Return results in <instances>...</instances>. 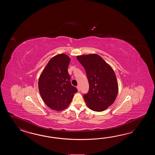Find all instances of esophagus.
<instances>
[{
	"mask_svg": "<svg viewBox=\"0 0 155 155\" xmlns=\"http://www.w3.org/2000/svg\"><path fill=\"white\" fill-rule=\"evenodd\" d=\"M77 89H78V91H80V86H77Z\"/></svg>",
	"mask_w": 155,
	"mask_h": 155,
	"instance_id": "1",
	"label": "esophagus"
}]
</instances>
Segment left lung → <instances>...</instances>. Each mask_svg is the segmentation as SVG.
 <instances>
[{"label":"left lung","mask_w":155,"mask_h":155,"mask_svg":"<svg viewBox=\"0 0 155 155\" xmlns=\"http://www.w3.org/2000/svg\"><path fill=\"white\" fill-rule=\"evenodd\" d=\"M85 70L89 92L84 95L86 105L95 111H102L114 102L119 86L115 73L99 55L91 54L76 56Z\"/></svg>","instance_id":"8db88e82"}]
</instances>
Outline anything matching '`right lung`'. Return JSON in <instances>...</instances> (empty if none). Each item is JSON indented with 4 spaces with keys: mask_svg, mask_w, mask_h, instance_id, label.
<instances>
[{
    "mask_svg": "<svg viewBox=\"0 0 155 155\" xmlns=\"http://www.w3.org/2000/svg\"><path fill=\"white\" fill-rule=\"evenodd\" d=\"M70 58L66 54H58L50 60L40 75V94L46 105L54 110L66 109L78 91L70 81Z\"/></svg>",
    "mask_w": 155,
    "mask_h": 155,
    "instance_id": "1",
    "label": "right lung"
}]
</instances>
